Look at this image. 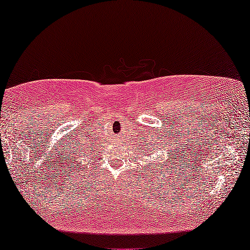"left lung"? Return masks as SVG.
Masks as SVG:
<instances>
[{
	"instance_id": "1",
	"label": "left lung",
	"mask_w": 250,
	"mask_h": 250,
	"mask_svg": "<svg viewBox=\"0 0 250 250\" xmlns=\"http://www.w3.org/2000/svg\"><path fill=\"white\" fill-rule=\"evenodd\" d=\"M173 152H175V151H172V150H170V153H171V156H172ZM164 164H165V162H164Z\"/></svg>"
}]
</instances>
